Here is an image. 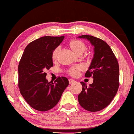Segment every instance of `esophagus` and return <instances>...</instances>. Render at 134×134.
Wrapping results in <instances>:
<instances>
[{"label":"esophagus","mask_w":134,"mask_h":134,"mask_svg":"<svg viewBox=\"0 0 134 134\" xmlns=\"http://www.w3.org/2000/svg\"><path fill=\"white\" fill-rule=\"evenodd\" d=\"M69 83H70V84H72V83L75 82V81L74 79H69Z\"/></svg>","instance_id":"esophagus-1"}]
</instances>
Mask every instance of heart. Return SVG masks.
<instances>
[{"label": "heart", "instance_id": "1", "mask_svg": "<svg viewBox=\"0 0 134 134\" xmlns=\"http://www.w3.org/2000/svg\"><path fill=\"white\" fill-rule=\"evenodd\" d=\"M69 45H70V47L71 48L72 50H73V52L76 53H79V52L83 53L86 50V44L82 41H80L79 40H72L69 43ZM58 50H59V48H57L55 49L53 53H52V58L53 59L56 58ZM80 69H81L80 67H73V68L70 69L69 70V74L72 76H77Z\"/></svg>", "mask_w": 134, "mask_h": 134}]
</instances>
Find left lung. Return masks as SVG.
Masks as SVG:
<instances>
[{
    "instance_id": "1",
    "label": "left lung",
    "mask_w": 134,
    "mask_h": 134,
    "mask_svg": "<svg viewBox=\"0 0 134 134\" xmlns=\"http://www.w3.org/2000/svg\"><path fill=\"white\" fill-rule=\"evenodd\" d=\"M79 38L90 41L94 47V55L85 76H93V82L87 87L81 82L82 90L78 101L83 108L98 111L108 105L116 95L119 86V65L111 48L105 41L90 35Z\"/></svg>"
}]
</instances>
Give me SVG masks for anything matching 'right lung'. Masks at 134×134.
<instances>
[{
    "label": "right lung",
    "instance_id": "right-lung-1",
    "mask_svg": "<svg viewBox=\"0 0 134 134\" xmlns=\"http://www.w3.org/2000/svg\"><path fill=\"white\" fill-rule=\"evenodd\" d=\"M65 36H43L34 40L24 49L18 66L20 93L35 110L45 111L58 103L69 86L65 77L55 82H48L46 70L53 65L52 53Z\"/></svg>",
    "mask_w": 134,
    "mask_h": 134
}]
</instances>
